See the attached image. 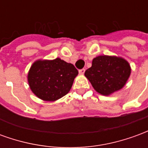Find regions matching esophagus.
<instances>
[{
    "label": "esophagus",
    "mask_w": 148,
    "mask_h": 148,
    "mask_svg": "<svg viewBox=\"0 0 148 148\" xmlns=\"http://www.w3.org/2000/svg\"><path fill=\"white\" fill-rule=\"evenodd\" d=\"M85 71H86V70H85V69H81V70H79V74H84V73H85Z\"/></svg>",
    "instance_id": "obj_1"
}]
</instances>
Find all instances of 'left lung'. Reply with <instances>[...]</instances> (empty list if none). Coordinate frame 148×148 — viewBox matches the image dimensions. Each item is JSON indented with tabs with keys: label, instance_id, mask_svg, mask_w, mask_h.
<instances>
[{
	"label": "left lung",
	"instance_id": "left-lung-1",
	"mask_svg": "<svg viewBox=\"0 0 148 148\" xmlns=\"http://www.w3.org/2000/svg\"><path fill=\"white\" fill-rule=\"evenodd\" d=\"M130 74V65L124 58L100 55L93 58L85 76L97 93L109 96L124 86Z\"/></svg>",
	"mask_w": 148,
	"mask_h": 148
}]
</instances>
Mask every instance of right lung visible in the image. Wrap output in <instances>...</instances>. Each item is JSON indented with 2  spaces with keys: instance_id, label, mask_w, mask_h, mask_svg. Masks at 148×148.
Returning a JSON list of instances; mask_svg holds the SVG:
<instances>
[{
  "instance_id": "add662e5",
  "label": "right lung",
  "mask_w": 148,
  "mask_h": 148,
  "mask_svg": "<svg viewBox=\"0 0 148 148\" xmlns=\"http://www.w3.org/2000/svg\"><path fill=\"white\" fill-rule=\"evenodd\" d=\"M78 71L61 58L37 60L32 65L27 82L32 93L46 101H55L71 90Z\"/></svg>"
}]
</instances>
